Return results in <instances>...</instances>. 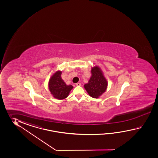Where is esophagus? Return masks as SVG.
Returning <instances> with one entry per match:
<instances>
[{"instance_id":"1","label":"esophagus","mask_w":158,"mask_h":158,"mask_svg":"<svg viewBox=\"0 0 158 158\" xmlns=\"http://www.w3.org/2000/svg\"><path fill=\"white\" fill-rule=\"evenodd\" d=\"M76 86H80L81 85V84L80 83V82H78L77 84H76Z\"/></svg>"}]
</instances>
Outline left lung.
I'll return each instance as SVG.
<instances>
[{"label":"left lung","instance_id":"8db88e82","mask_svg":"<svg viewBox=\"0 0 158 158\" xmlns=\"http://www.w3.org/2000/svg\"><path fill=\"white\" fill-rule=\"evenodd\" d=\"M91 76L84 88L89 95L93 98H99L107 90L108 82L104 77L101 68L95 66L91 68Z\"/></svg>","mask_w":158,"mask_h":158}]
</instances>
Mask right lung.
Instances as JSON below:
<instances>
[{"mask_svg":"<svg viewBox=\"0 0 158 158\" xmlns=\"http://www.w3.org/2000/svg\"><path fill=\"white\" fill-rule=\"evenodd\" d=\"M62 72L57 71L50 78L48 89L54 98L62 100L67 97L71 90L73 88L71 85H68L61 78Z\"/></svg>","mask_w":158,"mask_h":158,"instance_id":"1","label":"right lung"}]
</instances>
